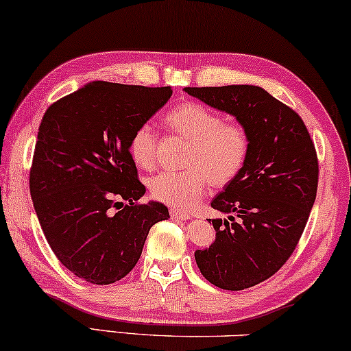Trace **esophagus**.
I'll return each mask as SVG.
<instances>
[{
    "label": "esophagus",
    "mask_w": 351,
    "mask_h": 351,
    "mask_svg": "<svg viewBox=\"0 0 351 351\" xmlns=\"http://www.w3.org/2000/svg\"><path fill=\"white\" fill-rule=\"evenodd\" d=\"M170 215L171 219H178V220H188L189 214L184 210H180V208H170Z\"/></svg>",
    "instance_id": "34e87169"
}]
</instances>
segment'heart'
Segmentation results:
<instances>
[{
	"label": "heart",
	"instance_id": "1",
	"mask_svg": "<svg viewBox=\"0 0 351 351\" xmlns=\"http://www.w3.org/2000/svg\"><path fill=\"white\" fill-rule=\"evenodd\" d=\"M165 126L188 141L184 170L163 171L149 181L154 199L176 208L196 206L208 183L223 188L237 180L251 150L250 132L241 123L223 117L197 101H184L165 114ZM130 154L137 167L152 170L157 163V136L149 123L137 126L130 137Z\"/></svg>",
	"mask_w": 351,
	"mask_h": 351
}]
</instances>
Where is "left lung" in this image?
<instances>
[{
  "label": "left lung",
  "instance_id": "left-lung-1",
  "mask_svg": "<svg viewBox=\"0 0 351 351\" xmlns=\"http://www.w3.org/2000/svg\"><path fill=\"white\" fill-rule=\"evenodd\" d=\"M189 95L233 114L250 132L243 171L210 206L228 220L207 219L215 241L194 252L212 285L245 290L267 280L293 254L316 201L319 163L303 119L257 86L184 87Z\"/></svg>",
  "mask_w": 351,
  "mask_h": 351
}]
</instances>
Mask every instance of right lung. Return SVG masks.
I'll return each instance as SVG.
<instances>
[{"mask_svg":"<svg viewBox=\"0 0 351 351\" xmlns=\"http://www.w3.org/2000/svg\"><path fill=\"white\" fill-rule=\"evenodd\" d=\"M171 92L95 81L56 100L43 114L30 196L58 261L86 282L110 285L126 277L150 227L170 219L163 204L139 202L145 186L137 178L130 137Z\"/></svg>","mask_w":351,"mask_h":351,"instance_id":"add662e5","label":"right lung"}]
</instances>
